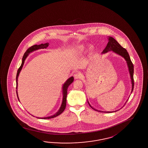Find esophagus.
Here are the masks:
<instances>
[{
    "mask_svg": "<svg viewBox=\"0 0 148 148\" xmlns=\"http://www.w3.org/2000/svg\"><path fill=\"white\" fill-rule=\"evenodd\" d=\"M82 77V75L79 73H76L74 74V77L75 79H79L81 78Z\"/></svg>",
    "mask_w": 148,
    "mask_h": 148,
    "instance_id": "obj_1",
    "label": "esophagus"
}]
</instances>
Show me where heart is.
<instances>
[{"mask_svg": "<svg viewBox=\"0 0 148 148\" xmlns=\"http://www.w3.org/2000/svg\"><path fill=\"white\" fill-rule=\"evenodd\" d=\"M85 49V47L84 45H80L77 49V51H78L79 52H83Z\"/></svg>", "mask_w": 148, "mask_h": 148, "instance_id": "b5f03b06", "label": "heart"}]
</instances>
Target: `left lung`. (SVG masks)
<instances>
[{
    "mask_svg": "<svg viewBox=\"0 0 148 148\" xmlns=\"http://www.w3.org/2000/svg\"><path fill=\"white\" fill-rule=\"evenodd\" d=\"M108 39V42L107 45H106V47L103 51V52H102L101 53L102 54H104V53H107V52H108L109 51H112L114 53L118 54L119 56H122L123 58L125 59V61H126V63L127 64L128 67L129 72V74H130V78H131V84H132V89H131V93H132L133 90H134V65L132 64L131 60H130V56L129 55L127 51L126 50L125 48L122 47L119 44V43L117 42V41L114 38H113L112 36H109ZM128 100L126 101L125 103H127V101H128ZM87 102H88L89 106L92 108L94 110H95L96 111H97V112H107V113H110V112H116L117 111V110H116V111H113V112H103V111H101V110H97V109H95L94 108H93L92 106L90 105L88 101H87Z\"/></svg>",
    "mask_w": 148,
    "mask_h": 148,
    "instance_id": "1",
    "label": "left lung"
}]
</instances>
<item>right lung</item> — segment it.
Here are the masks:
<instances>
[{"mask_svg": "<svg viewBox=\"0 0 148 148\" xmlns=\"http://www.w3.org/2000/svg\"><path fill=\"white\" fill-rule=\"evenodd\" d=\"M49 45V43H44V44H41L39 45H34L33 46H32L31 47H29L27 51L25 52L24 55L23 56V59H22V63L21 66H20L19 69L17 71V76H16V92H17V97L18 100L20 101L19 98L18 97V92H17V87H18V76L19 75L20 72L21 71V70H22L23 69V64L25 61V59L28 57V55L30 53L34 52V51L38 50L39 49H46L47 47H48V46ZM74 81V77L72 76L70 78H68L67 81H66L64 84L62 86V93H63V99H62V102L61 105L59 109V110L56 112L55 114H53L52 116H49V117H36L37 118H39V119H51V118H53L54 117H56L58 116H59L60 114H61L63 112H64V109H65L66 107V97H67V88L69 86H70V84H72L73 82Z\"/></svg>", "mask_w": 148, "mask_h": 148, "instance_id": "add662e5", "label": "right lung"}]
</instances>
